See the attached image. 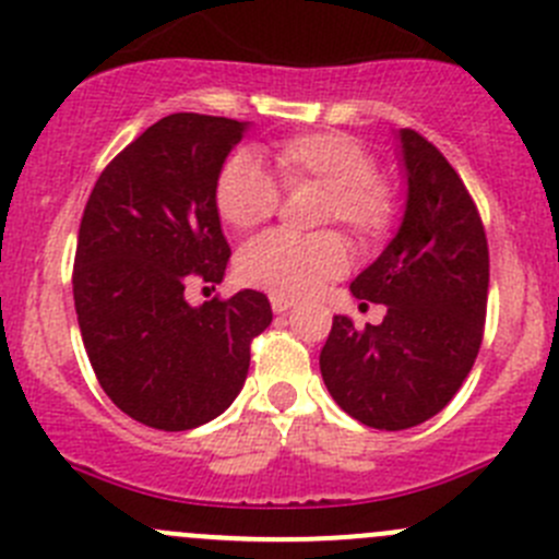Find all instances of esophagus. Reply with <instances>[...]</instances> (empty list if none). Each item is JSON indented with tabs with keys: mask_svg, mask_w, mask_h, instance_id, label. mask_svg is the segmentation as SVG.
<instances>
[{
	"mask_svg": "<svg viewBox=\"0 0 559 559\" xmlns=\"http://www.w3.org/2000/svg\"><path fill=\"white\" fill-rule=\"evenodd\" d=\"M270 306H273L275 313H286L289 308H295V300L286 295H270Z\"/></svg>",
	"mask_w": 559,
	"mask_h": 559,
	"instance_id": "1",
	"label": "esophagus"
}]
</instances>
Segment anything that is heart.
Wrapping results in <instances>:
<instances>
[{
	"label": "heart",
	"instance_id": "heart-1",
	"mask_svg": "<svg viewBox=\"0 0 559 559\" xmlns=\"http://www.w3.org/2000/svg\"><path fill=\"white\" fill-rule=\"evenodd\" d=\"M275 171L284 188L319 186L324 202L319 221H338L360 242H373L393 221V193L373 171V158L355 135L319 130L292 135L275 147ZM218 215L237 231H251L273 218L278 186L251 153L226 158L215 182ZM349 264V248L335 231L297 237L270 231L237 253V275L275 295H306Z\"/></svg>",
	"mask_w": 559,
	"mask_h": 559
}]
</instances>
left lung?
Returning <instances> with one entry per match:
<instances>
[{"label": "left lung", "instance_id": "left-lung-1", "mask_svg": "<svg viewBox=\"0 0 559 559\" xmlns=\"http://www.w3.org/2000/svg\"><path fill=\"white\" fill-rule=\"evenodd\" d=\"M395 139L404 215L349 284L357 300L388 313L362 330L338 313L319 355L335 404L384 431L424 424L456 395L478 357L489 297V246L462 177L415 130Z\"/></svg>", "mask_w": 559, "mask_h": 559}]
</instances>
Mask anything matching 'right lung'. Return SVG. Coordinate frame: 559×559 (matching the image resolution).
Instances as JSON below:
<instances>
[{"instance_id": "1", "label": "right lung", "mask_w": 559, "mask_h": 559, "mask_svg": "<svg viewBox=\"0 0 559 559\" xmlns=\"http://www.w3.org/2000/svg\"><path fill=\"white\" fill-rule=\"evenodd\" d=\"M248 128L169 114L103 169L84 207L73 300L86 357L108 399L153 429H197L229 409L251 338L273 322L262 292L186 300L191 281H224L215 182Z\"/></svg>"}]
</instances>
